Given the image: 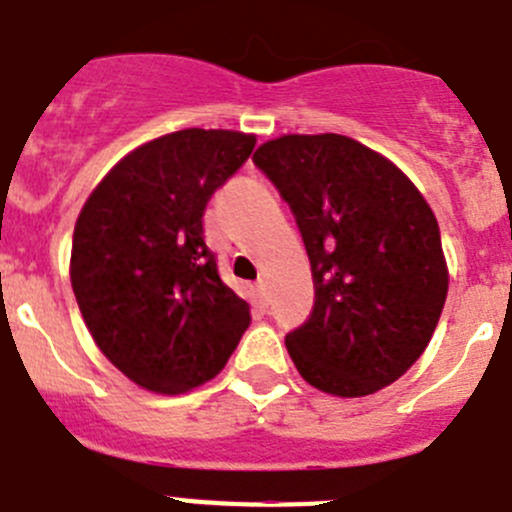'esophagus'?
Segmentation results:
<instances>
[{
	"mask_svg": "<svg viewBox=\"0 0 512 512\" xmlns=\"http://www.w3.org/2000/svg\"><path fill=\"white\" fill-rule=\"evenodd\" d=\"M256 295H259V302L261 305H269V287H266V282L264 279H259V282H256Z\"/></svg>",
	"mask_w": 512,
	"mask_h": 512,
	"instance_id": "1",
	"label": "esophagus"
}]
</instances>
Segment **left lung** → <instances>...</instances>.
<instances>
[{
	"instance_id": "1",
	"label": "left lung",
	"mask_w": 512,
	"mask_h": 512,
	"mask_svg": "<svg viewBox=\"0 0 512 512\" xmlns=\"http://www.w3.org/2000/svg\"><path fill=\"white\" fill-rule=\"evenodd\" d=\"M297 220L315 302L284 343L307 384L338 397L382 390L420 359L449 269L423 194L346 135H282L253 153Z\"/></svg>"
}]
</instances>
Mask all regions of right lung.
Returning <instances> with one entry per match:
<instances>
[{
    "label": "right lung",
    "instance_id": "1",
    "mask_svg": "<svg viewBox=\"0 0 512 512\" xmlns=\"http://www.w3.org/2000/svg\"><path fill=\"white\" fill-rule=\"evenodd\" d=\"M256 138L189 128L135 148L81 207L71 287L107 359L135 384L179 395L215 377L251 325L217 274L202 215Z\"/></svg>",
    "mask_w": 512,
    "mask_h": 512
}]
</instances>
